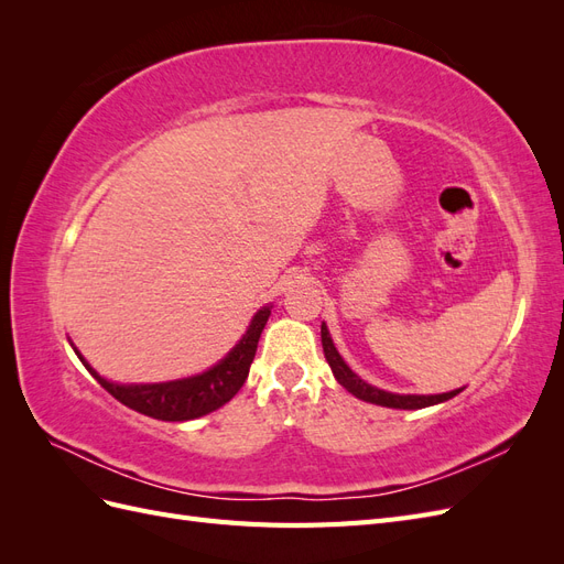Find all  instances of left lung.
<instances>
[{"mask_svg": "<svg viewBox=\"0 0 564 564\" xmlns=\"http://www.w3.org/2000/svg\"><path fill=\"white\" fill-rule=\"evenodd\" d=\"M322 348H324V357H327V362L334 371L336 381L344 386L348 392H352L355 398H360V400L371 402V404H381V406H390V409H423V406L452 400L454 395H458V392H460V388H458V390L442 392V395H398V392H388V390H381L377 386H369L367 381L357 377V373L344 362V357L338 355L334 340L329 336L327 324H322Z\"/></svg>", "mask_w": 564, "mask_h": 564, "instance_id": "obj_1", "label": "left lung"}]
</instances>
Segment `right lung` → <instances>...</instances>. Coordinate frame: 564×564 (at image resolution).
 <instances>
[{"instance_id":"1","label":"right lung","mask_w":564,"mask_h":564,"mask_svg":"<svg viewBox=\"0 0 564 564\" xmlns=\"http://www.w3.org/2000/svg\"><path fill=\"white\" fill-rule=\"evenodd\" d=\"M270 308L272 305H263V308L253 315L247 334L237 340V346L218 365L197 373V377H187L178 381L141 386L112 383L100 377L96 369H91V365L84 360L77 350L75 352L84 362V367L89 369L91 377L104 386L115 400L127 404L133 412H141L160 421H191L216 412L218 406L230 402L237 395V390L245 386L256 355V346H259L261 332L270 317Z\"/></svg>"}]
</instances>
